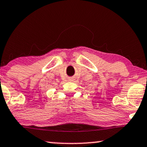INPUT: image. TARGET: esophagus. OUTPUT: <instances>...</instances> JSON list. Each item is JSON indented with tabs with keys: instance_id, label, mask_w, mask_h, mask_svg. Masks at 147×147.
<instances>
[{
	"instance_id": "esophagus-1",
	"label": "esophagus",
	"mask_w": 147,
	"mask_h": 147,
	"mask_svg": "<svg viewBox=\"0 0 147 147\" xmlns=\"http://www.w3.org/2000/svg\"><path fill=\"white\" fill-rule=\"evenodd\" d=\"M70 80H71V81H73V79L71 78V79H70Z\"/></svg>"
}]
</instances>
